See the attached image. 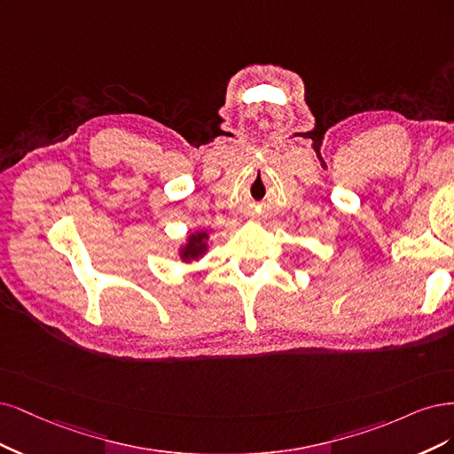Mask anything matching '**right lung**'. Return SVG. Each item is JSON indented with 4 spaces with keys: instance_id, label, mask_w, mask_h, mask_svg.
<instances>
[{
    "instance_id": "obj_1",
    "label": "right lung",
    "mask_w": 454,
    "mask_h": 454,
    "mask_svg": "<svg viewBox=\"0 0 454 454\" xmlns=\"http://www.w3.org/2000/svg\"><path fill=\"white\" fill-rule=\"evenodd\" d=\"M207 241H209V233L206 230H196L192 233H188L186 241L181 243L179 247L177 256L181 258V262H186V264H190V262L194 260H200L209 251Z\"/></svg>"
}]
</instances>
